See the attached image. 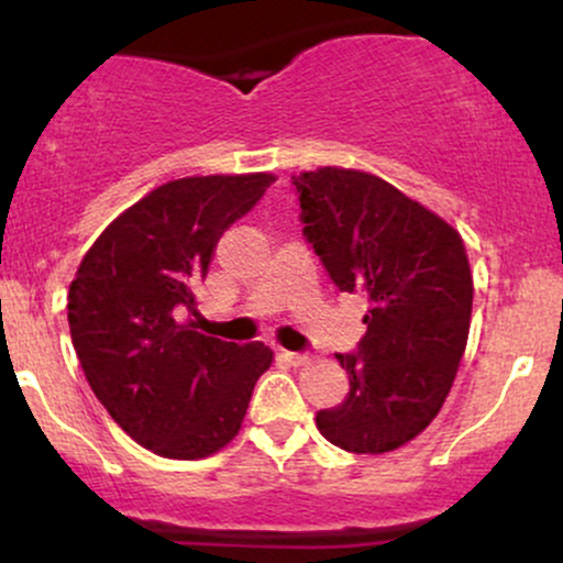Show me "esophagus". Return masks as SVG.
Instances as JSON below:
<instances>
[{
	"instance_id": "esophagus-1",
	"label": "esophagus",
	"mask_w": 563,
	"mask_h": 563,
	"mask_svg": "<svg viewBox=\"0 0 563 563\" xmlns=\"http://www.w3.org/2000/svg\"><path fill=\"white\" fill-rule=\"evenodd\" d=\"M283 357H286L290 365H303L309 360V354L307 352H283Z\"/></svg>"
}]
</instances>
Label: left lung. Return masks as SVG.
<instances>
[{
  "instance_id": "left-lung-1",
  "label": "left lung",
  "mask_w": 563,
  "mask_h": 563,
  "mask_svg": "<svg viewBox=\"0 0 563 563\" xmlns=\"http://www.w3.org/2000/svg\"><path fill=\"white\" fill-rule=\"evenodd\" d=\"M290 185L333 286L367 301L357 349L335 354L349 394L318 412L320 434L360 455L402 448L434 421L466 352L474 280L461 235L373 174L325 166Z\"/></svg>"
}]
</instances>
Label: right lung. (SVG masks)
<instances>
[{
    "instance_id": "right-lung-1",
    "label": "right lung",
    "mask_w": 563,
    "mask_h": 563,
    "mask_svg": "<svg viewBox=\"0 0 563 563\" xmlns=\"http://www.w3.org/2000/svg\"><path fill=\"white\" fill-rule=\"evenodd\" d=\"M273 174L174 179L108 224L68 290L70 341L95 397L142 448L177 461L222 450L273 363L264 344L192 331L219 238Z\"/></svg>"
}]
</instances>
